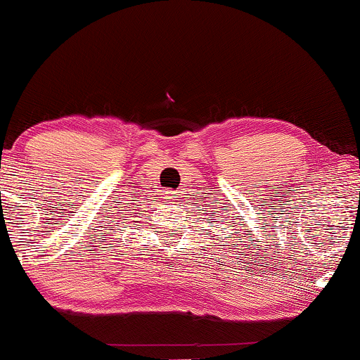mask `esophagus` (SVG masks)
<instances>
[{
    "mask_svg": "<svg viewBox=\"0 0 360 360\" xmlns=\"http://www.w3.org/2000/svg\"><path fill=\"white\" fill-rule=\"evenodd\" d=\"M176 198H177V196H176V193H174V191L169 193V195H167V200H169V201H174Z\"/></svg>",
    "mask_w": 360,
    "mask_h": 360,
    "instance_id": "obj_1",
    "label": "esophagus"
}]
</instances>
